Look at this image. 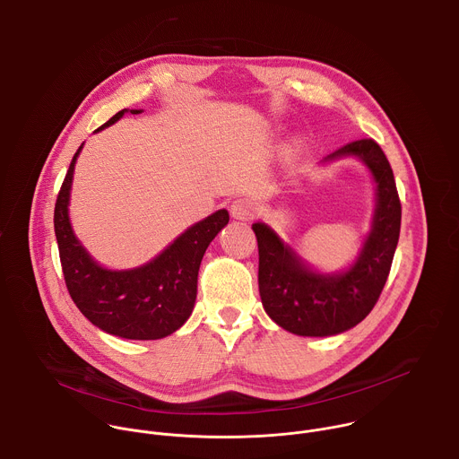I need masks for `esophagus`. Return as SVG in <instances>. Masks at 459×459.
<instances>
[{"label":"esophagus","mask_w":459,"mask_h":459,"mask_svg":"<svg viewBox=\"0 0 459 459\" xmlns=\"http://www.w3.org/2000/svg\"><path fill=\"white\" fill-rule=\"evenodd\" d=\"M255 212H257V204L252 198H238L230 205L232 218L241 220V221L252 220L255 216Z\"/></svg>","instance_id":"1"}]
</instances>
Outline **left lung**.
Wrapping results in <instances>:
<instances>
[{"mask_svg": "<svg viewBox=\"0 0 459 459\" xmlns=\"http://www.w3.org/2000/svg\"><path fill=\"white\" fill-rule=\"evenodd\" d=\"M358 156L377 183L372 230L356 264L343 274H316L264 223H254L259 254V296L265 312L298 336H333L363 321L379 299L400 239L402 204L396 179L381 147L356 140L329 160Z\"/></svg>", "mask_w": 459, "mask_h": 459, "instance_id": "1", "label": "left lung"}]
</instances>
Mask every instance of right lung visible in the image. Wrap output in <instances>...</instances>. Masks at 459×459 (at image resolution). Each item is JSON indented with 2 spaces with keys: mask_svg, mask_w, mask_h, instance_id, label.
<instances>
[{
  "mask_svg": "<svg viewBox=\"0 0 459 459\" xmlns=\"http://www.w3.org/2000/svg\"><path fill=\"white\" fill-rule=\"evenodd\" d=\"M123 112L114 114L98 130L117 121ZM138 112L133 110V114ZM80 151L82 147L65 174L54 207V232L65 285L82 314L98 329L126 340L165 338L188 319L204 254L229 223V212L221 209L192 225L143 267L107 271L85 252L69 223V194Z\"/></svg>",
  "mask_w": 459,
  "mask_h": 459,
  "instance_id": "right-lung-1",
  "label": "right lung"
}]
</instances>
